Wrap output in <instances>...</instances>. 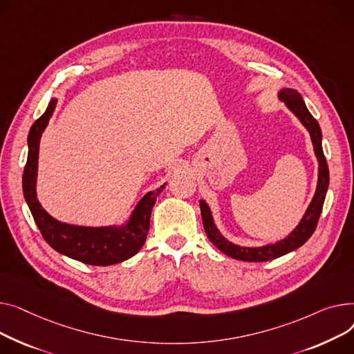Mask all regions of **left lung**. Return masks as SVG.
<instances>
[{
    "mask_svg": "<svg viewBox=\"0 0 354 354\" xmlns=\"http://www.w3.org/2000/svg\"><path fill=\"white\" fill-rule=\"evenodd\" d=\"M279 98L286 102V106L292 110L296 117L303 122V126L308 130L311 136V141H313L315 145V153L319 160V181H317V190L316 194L311 200L308 209L306 214L303 216L300 224L297 225L296 230L290 234L287 239L276 243V244H268L264 247H241L230 243L225 240L220 232L217 230V227L214 225L212 212L203 200L200 201V210H201V217H203V225L207 237L209 240L218 248L220 252L224 254L230 256L237 260L243 261H267V260H273L280 256H284L290 252L296 250L300 245H303L311 234L315 233L322 209L324 204L326 193H327V187H328V165L323 153L322 147V130L317 120L310 114L307 110L304 100L301 98L300 93H297L293 88H284L279 93Z\"/></svg>",
    "mask_w": 354,
    "mask_h": 354,
    "instance_id": "8db88e82",
    "label": "left lung"
}]
</instances>
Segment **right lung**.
Here are the masks:
<instances>
[{
  "mask_svg": "<svg viewBox=\"0 0 354 354\" xmlns=\"http://www.w3.org/2000/svg\"><path fill=\"white\" fill-rule=\"evenodd\" d=\"M57 106L53 98L46 113L31 126L28 133V158L23 174V192L35 224L44 240L70 259L91 266H111L137 254L150 230V216L158 194L165 184L145 194L137 204L130 221L117 227H80L59 223L53 218L37 200L35 181L39 138Z\"/></svg>",
  "mask_w": 354,
  "mask_h": 354,
  "instance_id": "obj_1",
  "label": "right lung"
}]
</instances>
